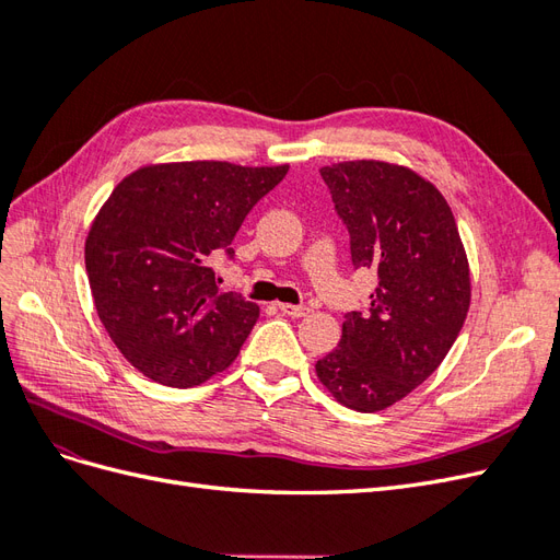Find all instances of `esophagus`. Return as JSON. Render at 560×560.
Segmentation results:
<instances>
[{
    "mask_svg": "<svg viewBox=\"0 0 560 560\" xmlns=\"http://www.w3.org/2000/svg\"><path fill=\"white\" fill-rule=\"evenodd\" d=\"M278 308H280L284 315H290V317H303V315L311 313V308H306V306H294V303H278Z\"/></svg>",
    "mask_w": 560,
    "mask_h": 560,
    "instance_id": "obj_1",
    "label": "esophagus"
}]
</instances>
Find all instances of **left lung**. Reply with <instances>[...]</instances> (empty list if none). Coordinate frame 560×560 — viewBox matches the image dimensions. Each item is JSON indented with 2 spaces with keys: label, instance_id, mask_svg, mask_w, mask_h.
<instances>
[{
  "label": "left lung",
  "instance_id": "left-lung-1",
  "mask_svg": "<svg viewBox=\"0 0 560 560\" xmlns=\"http://www.w3.org/2000/svg\"><path fill=\"white\" fill-rule=\"evenodd\" d=\"M350 233L354 268H374L369 313H346L315 371L336 401L383 411L444 362L469 311V264L446 198L411 167L343 161L319 171Z\"/></svg>",
  "mask_w": 560,
  "mask_h": 560
}]
</instances>
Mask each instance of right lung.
Returning a JSON list of instances; mask_svg holds the SVG:
<instances>
[{"mask_svg": "<svg viewBox=\"0 0 560 560\" xmlns=\"http://www.w3.org/2000/svg\"><path fill=\"white\" fill-rule=\"evenodd\" d=\"M290 165H144L116 184L86 238L95 311L114 346L151 381L194 387L224 371L259 306L219 292L214 259Z\"/></svg>", "mask_w": 560, "mask_h": 560, "instance_id": "add662e5", "label": "right lung"}]
</instances>
